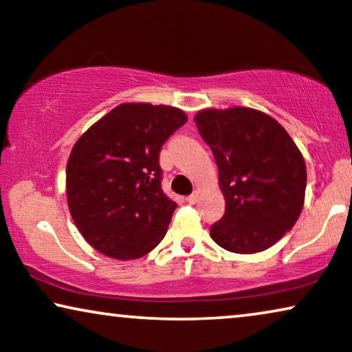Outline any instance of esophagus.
Masks as SVG:
<instances>
[{"label":"esophagus","instance_id":"34e87169","mask_svg":"<svg viewBox=\"0 0 352 352\" xmlns=\"http://www.w3.org/2000/svg\"><path fill=\"white\" fill-rule=\"evenodd\" d=\"M199 199H200V194H199V192H194V194L187 197V204H190V205H195L197 201H199Z\"/></svg>","mask_w":352,"mask_h":352}]
</instances>
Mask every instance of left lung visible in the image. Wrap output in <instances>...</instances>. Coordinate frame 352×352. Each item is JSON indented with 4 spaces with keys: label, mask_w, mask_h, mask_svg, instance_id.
I'll return each instance as SVG.
<instances>
[{
    "label": "left lung",
    "mask_w": 352,
    "mask_h": 352,
    "mask_svg": "<svg viewBox=\"0 0 352 352\" xmlns=\"http://www.w3.org/2000/svg\"><path fill=\"white\" fill-rule=\"evenodd\" d=\"M194 122L218 165L226 213L210 235L232 253L278 242L305 205L306 163L277 120L250 107L204 109Z\"/></svg>",
    "instance_id": "left-lung-1"
}]
</instances>
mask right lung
I'll return each mask as SVG.
<instances>
[{
  "label": "right lung",
  "instance_id": "obj_1",
  "mask_svg": "<svg viewBox=\"0 0 352 352\" xmlns=\"http://www.w3.org/2000/svg\"><path fill=\"white\" fill-rule=\"evenodd\" d=\"M186 122L173 105L120 104L72 147L67 204L80 234L99 253L138 259L165 237L177 205L162 190L158 155Z\"/></svg>",
  "mask_w": 352,
  "mask_h": 352
}]
</instances>
